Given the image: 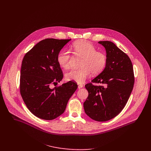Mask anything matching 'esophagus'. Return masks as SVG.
<instances>
[{
  "label": "esophagus",
  "instance_id": "1",
  "mask_svg": "<svg viewBox=\"0 0 151 151\" xmlns=\"http://www.w3.org/2000/svg\"><path fill=\"white\" fill-rule=\"evenodd\" d=\"M83 87V86L82 84H78V89H81Z\"/></svg>",
  "mask_w": 151,
  "mask_h": 151
}]
</instances>
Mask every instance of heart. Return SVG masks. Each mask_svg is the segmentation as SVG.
<instances>
[{"instance_id":"heart-1","label":"heart","mask_w":151,"mask_h":151,"mask_svg":"<svg viewBox=\"0 0 151 151\" xmlns=\"http://www.w3.org/2000/svg\"><path fill=\"white\" fill-rule=\"evenodd\" d=\"M73 52L76 56L83 58L78 70H72L65 74L67 81H73L81 84L84 83L91 73L98 75L103 71L107 63L105 53L98 51L91 43L81 41L74 43ZM73 57L67 50H62L58 55L57 61L63 68L67 70L71 67Z\"/></svg>"}]
</instances>
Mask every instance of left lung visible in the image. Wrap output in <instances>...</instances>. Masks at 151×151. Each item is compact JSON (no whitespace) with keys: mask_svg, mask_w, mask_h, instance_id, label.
<instances>
[{"mask_svg":"<svg viewBox=\"0 0 151 151\" xmlns=\"http://www.w3.org/2000/svg\"><path fill=\"white\" fill-rule=\"evenodd\" d=\"M106 49L105 69L85 86L88 96L84 103L86 114L97 122L108 121L117 116L126 106L134 84L133 67L129 57L110 41H99Z\"/></svg>","mask_w":151,"mask_h":151,"instance_id":"obj_1","label":"left lung"}]
</instances>
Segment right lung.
<instances>
[{"label": "right lung", "mask_w": 151, "mask_h": 151, "mask_svg": "<svg viewBox=\"0 0 151 151\" xmlns=\"http://www.w3.org/2000/svg\"><path fill=\"white\" fill-rule=\"evenodd\" d=\"M71 40L47 38L36 44L22 61L20 89L28 110L38 118L53 120L65 111L67 102L77 84L70 81L60 83L63 74L57 61L61 49Z\"/></svg>", "instance_id": "add662e5"}]
</instances>
